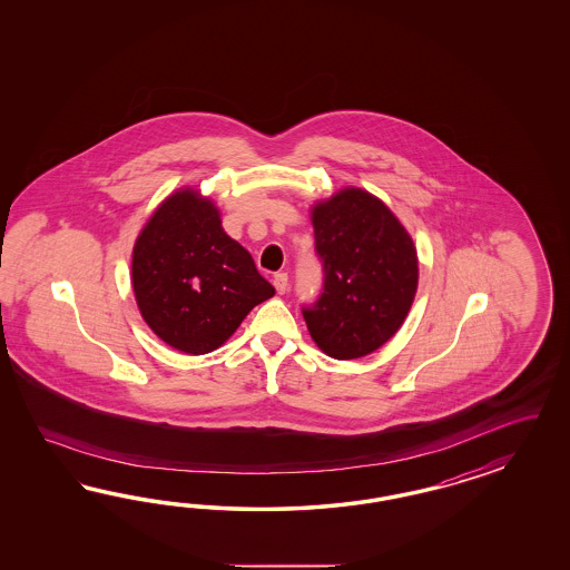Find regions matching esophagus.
I'll use <instances>...</instances> for the list:
<instances>
[{
    "instance_id": "1",
    "label": "esophagus",
    "mask_w": 570,
    "mask_h": 570,
    "mask_svg": "<svg viewBox=\"0 0 570 570\" xmlns=\"http://www.w3.org/2000/svg\"><path fill=\"white\" fill-rule=\"evenodd\" d=\"M274 286H276L277 294L286 293L288 291V274H276Z\"/></svg>"
}]
</instances>
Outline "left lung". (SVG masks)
<instances>
[{"mask_svg":"<svg viewBox=\"0 0 570 570\" xmlns=\"http://www.w3.org/2000/svg\"><path fill=\"white\" fill-rule=\"evenodd\" d=\"M324 293L303 309L313 343L357 360L391 341L412 309L417 253L410 232L374 194L343 188L311 207Z\"/></svg>","mask_w":570,"mask_h":570,"instance_id":"left-lung-1","label":"left lung"}]
</instances>
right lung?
I'll use <instances>...</instances> for the list:
<instances>
[{"instance_id":"add662e5","label":"right lung","mask_w":570,"mask_h":570,"mask_svg":"<svg viewBox=\"0 0 570 570\" xmlns=\"http://www.w3.org/2000/svg\"><path fill=\"white\" fill-rule=\"evenodd\" d=\"M131 286L139 313L167 345L205 355L276 288L222 227L215 203L194 188L167 196L134 244Z\"/></svg>"}]
</instances>
